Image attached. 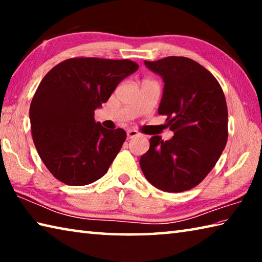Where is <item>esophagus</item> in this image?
<instances>
[{
    "mask_svg": "<svg viewBox=\"0 0 262 262\" xmlns=\"http://www.w3.org/2000/svg\"><path fill=\"white\" fill-rule=\"evenodd\" d=\"M139 135H140V133L137 132V130H134V129H129V130L127 132V139H128V140L134 139V137L139 136Z\"/></svg>",
    "mask_w": 262,
    "mask_h": 262,
    "instance_id": "obj_1",
    "label": "esophagus"
}]
</instances>
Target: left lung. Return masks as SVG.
Here are the masks:
<instances>
[{
	"instance_id": "left-lung-1",
	"label": "left lung",
	"mask_w": 262,
	"mask_h": 262,
	"mask_svg": "<svg viewBox=\"0 0 262 262\" xmlns=\"http://www.w3.org/2000/svg\"><path fill=\"white\" fill-rule=\"evenodd\" d=\"M144 64L165 83L158 114L166 115L174 135L152 136L140 166L155 187L184 192L206 178L225 148L227 100L214 75L192 59L167 56Z\"/></svg>"
}]
</instances>
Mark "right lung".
Wrapping results in <instances>:
<instances>
[{
	"mask_svg": "<svg viewBox=\"0 0 262 262\" xmlns=\"http://www.w3.org/2000/svg\"><path fill=\"white\" fill-rule=\"evenodd\" d=\"M137 69L130 60L81 56L42 78L30 106L31 132L41 161L61 183L89 185L107 172L127 135L96 122L95 110Z\"/></svg>",
	"mask_w": 262,
	"mask_h": 262,
	"instance_id": "right-lung-1",
	"label": "right lung"
}]
</instances>
